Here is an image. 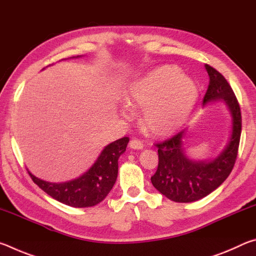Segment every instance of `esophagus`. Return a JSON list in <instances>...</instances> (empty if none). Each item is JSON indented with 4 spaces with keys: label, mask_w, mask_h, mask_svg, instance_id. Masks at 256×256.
Returning <instances> with one entry per match:
<instances>
[{
    "label": "esophagus",
    "mask_w": 256,
    "mask_h": 256,
    "mask_svg": "<svg viewBox=\"0 0 256 256\" xmlns=\"http://www.w3.org/2000/svg\"><path fill=\"white\" fill-rule=\"evenodd\" d=\"M130 146H131L132 149H138V150H141L144 149V142L141 140H138V138H133V140L130 141Z\"/></svg>",
    "instance_id": "esophagus-1"
}]
</instances>
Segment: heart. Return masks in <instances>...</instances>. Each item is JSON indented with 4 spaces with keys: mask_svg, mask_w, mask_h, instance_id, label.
I'll use <instances>...</instances> for the list:
<instances>
[{
    "mask_svg": "<svg viewBox=\"0 0 256 256\" xmlns=\"http://www.w3.org/2000/svg\"><path fill=\"white\" fill-rule=\"evenodd\" d=\"M128 102L122 112L128 116L132 107L144 108V123L154 134H167L178 128L196 107V84L180 74L178 68L164 66L146 72L128 86Z\"/></svg>",
    "mask_w": 256,
    "mask_h": 256,
    "instance_id": "b5f03b06",
    "label": "heart"
}]
</instances>
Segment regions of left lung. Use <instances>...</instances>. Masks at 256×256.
Segmentation results:
<instances>
[{
    "mask_svg": "<svg viewBox=\"0 0 256 256\" xmlns=\"http://www.w3.org/2000/svg\"><path fill=\"white\" fill-rule=\"evenodd\" d=\"M206 70L210 80L203 97V105L222 99L232 114V136L218 157L202 162L190 160L185 156L184 131L154 144L158 148L159 162L157 172L151 177V183L162 196L175 202H194L209 196L226 180L237 158L242 133L240 104L222 73L209 64H206Z\"/></svg>",
    "mask_w": 256,
    "mask_h": 256,
    "instance_id": "8db88e82",
    "label": "left lung"
}]
</instances>
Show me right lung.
Wrapping results in <instances>:
<instances>
[{
  "label": "right lung",
  "instance_id": "add662e5",
  "mask_svg": "<svg viewBox=\"0 0 256 256\" xmlns=\"http://www.w3.org/2000/svg\"><path fill=\"white\" fill-rule=\"evenodd\" d=\"M128 141L130 138L124 136L106 146L90 170L73 180L50 183L28 172L34 184L58 202L73 208L94 206L102 202L114 186L118 172V158L126 150Z\"/></svg>",
  "mask_w": 256,
  "mask_h": 256
}]
</instances>
